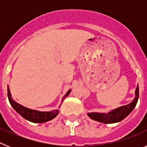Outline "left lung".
<instances>
[{"instance_id":"left-lung-1","label":"left lung","mask_w":147,"mask_h":147,"mask_svg":"<svg viewBox=\"0 0 147 147\" xmlns=\"http://www.w3.org/2000/svg\"><path fill=\"white\" fill-rule=\"evenodd\" d=\"M139 96V88L137 86L136 90V97L131 103L129 105L121 106L120 107L115 109V110L107 113H88V115L90 119L96 121L98 122H102L104 124H113L122 121L132 112L136 104L138 102Z\"/></svg>"}]
</instances>
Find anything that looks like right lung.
I'll return each mask as SVG.
<instances>
[{
	"label": "right lung",
	"instance_id": "add662e5",
	"mask_svg": "<svg viewBox=\"0 0 147 147\" xmlns=\"http://www.w3.org/2000/svg\"><path fill=\"white\" fill-rule=\"evenodd\" d=\"M7 91L8 98H9V101L11 104V107L15 109L17 112L21 115L22 117L29 121L34 122V123H44V122L49 121L54 119L59 114V110H52V111H50V112H40L38 110H31L29 108L23 107V106L20 105V104L17 103L15 101L12 99L9 85L7 86ZM70 93H71V90H69L67 92V93L63 97V98L67 97L70 94Z\"/></svg>",
	"mask_w": 147,
	"mask_h": 147
}]
</instances>
